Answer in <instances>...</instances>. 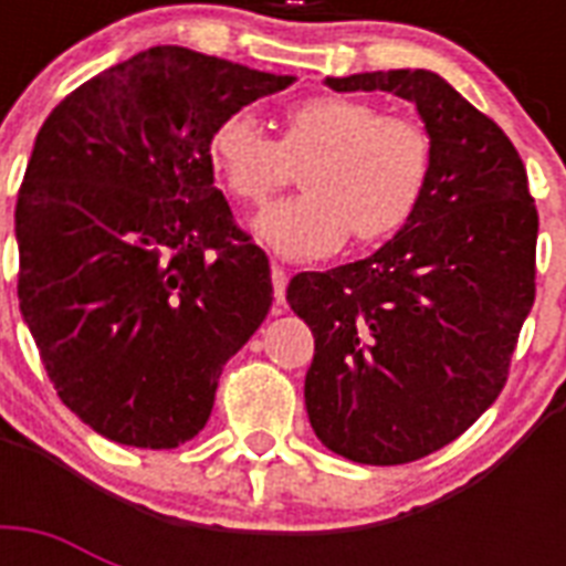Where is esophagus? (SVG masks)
Returning <instances> with one entry per match:
<instances>
[{"instance_id": "34e87169", "label": "esophagus", "mask_w": 566, "mask_h": 566, "mask_svg": "<svg viewBox=\"0 0 566 566\" xmlns=\"http://www.w3.org/2000/svg\"><path fill=\"white\" fill-rule=\"evenodd\" d=\"M270 275H273V296H275L273 314H284V308H287V305H284V291H287V273H284L279 264H273Z\"/></svg>"}]
</instances>
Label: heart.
<instances>
[{
	"label": "heart",
	"instance_id": "b5f03b06",
	"mask_svg": "<svg viewBox=\"0 0 566 566\" xmlns=\"http://www.w3.org/2000/svg\"><path fill=\"white\" fill-rule=\"evenodd\" d=\"M300 196L258 213L255 231L275 255L326 258L349 231L376 243L411 220L429 181V135L411 117L378 114L349 96H311L284 111L282 140L252 111H231L211 128L208 161L234 199L261 205L300 167Z\"/></svg>",
	"mask_w": 566,
	"mask_h": 566
}]
</instances>
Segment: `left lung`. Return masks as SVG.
I'll return each instance as SVG.
<instances>
[{
	"label": "left lung",
	"mask_w": 566,
	"mask_h": 566,
	"mask_svg": "<svg viewBox=\"0 0 566 566\" xmlns=\"http://www.w3.org/2000/svg\"><path fill=\"white\" fill-rule=\"evenodd\" d=\"M326 84L408 99L429 135V181L411 220L370 258L287 284L314 332V434L358 464H408L452 443L500 396L535 305L537 208L505 132L438 73Z\"/></svg>",
	"instance_id": "left-lung-1"
}]
</instances>
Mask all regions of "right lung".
Returning a JSON list of instances; mask_svg holds the SVG:
<instances>
[{"label":"right lung","instance_id":"add662e5","mask_svg":"<svg viewBox=\"0 0 566 566\" xmlns=\"http://www.w3.org/2000/svg\"><path fill=\"white\" fill-rule=\"evenodd\" d=\"M296 82L153 46L75 87L25 167L20 314L61 402L102 438L176 449L273 305L264 249L213 188L226 114Z\"/></svg>","mask_w":566,"mask_h":566}]
</instances>
